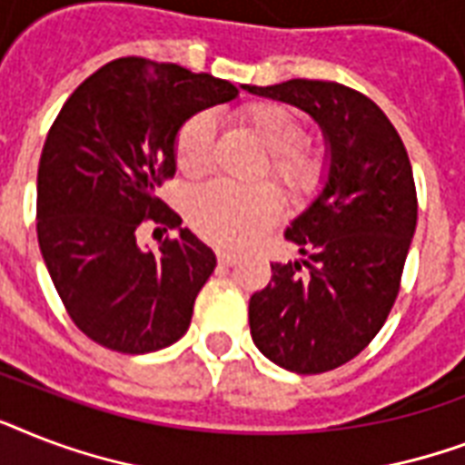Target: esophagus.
Masks as SVG:
<instances>
[{
	"instance_id": "34e87169",
	"label": "esophagus",
	"mask_w": 465,
	"mask_h": 465,
	"mask_svg": "<svg viewBox=\"0 0 465 465\" xmlns=\"http://www.w3.org/2000/svg\"><path fill=\"white\" fill-rule=\"evenodd\" d=\"M217 261L229 268V265H233V262L239 261V255L232 253V251H224V248H217Z\"/></svg>"
}]
</instances>
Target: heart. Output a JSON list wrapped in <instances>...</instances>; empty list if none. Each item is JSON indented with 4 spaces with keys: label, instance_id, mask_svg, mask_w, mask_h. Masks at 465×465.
Masks as SVG:
<instances>
[{
    "label": "heart",
    "instance_id": "heart-1",
    "mask_svg": "<svg viewBox=\"0 0 465 465\" xmlns=\"http://www.w3.org/2000/svg\"><path fill=\"white\" fill-rule=\"evenodd\" d=\"M239 123L253 134L268 156L270 178L292 197L306 200L316 193L328 173V156L306 144L304 120L284 104H253L239 113ZM214 144V123L207 113H197L178 130L175 166L188 178L207 173ZM282 200L272 185L261 183L236 188L229 183H210L190 197L188 219L203 239L219 246L241 248L253 243L280 217Z\"/></svg>",
    "mask_w": 465,
    "mask_h": 465
}]
</instances>
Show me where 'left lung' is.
Instances as JSON below:
<instances>
[{"mask_svg":"<svg viewBox=\"0 0 465 465\" xmlns=\"http://www.w3.org/2000/svg\"><path fill=\"white\" fill-rule=\"evenodd\" d=\"M243 89L309 113L328 144L323 190L284 232L302 261L275 262L248 304L270 361L323 374L357 357L393 309L418 224L411 159L381 108L350 86L290 79Z\"/></svg>","mask_w":465,"mask_h":465,"instance_id":"1","label":"left lung"}]
</instances>
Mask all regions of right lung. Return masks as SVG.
I'll return each instance as SVG.
<instances>
[{
  "mask_svg": "<svg viewBox=\"0 0 465 465\" xmlns=\"http://www.w3.org/2000/svg\"><path fill=\"white\" fill-rule=\"evenodd\" d=\"M236 96L212 74L120 57L54 118L38 166V246L69 318L98 345L156 352L188 331L217 258L156 188L173 178L183 123ZM147 221L179 236L147 252L136 241Z\"/></svg>",
  "mask_w": 465,
  "mask_h": 465,
  "instance_id": "right-lung-1",
  "label": "right lung"
}]
</instances>
